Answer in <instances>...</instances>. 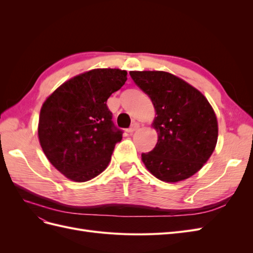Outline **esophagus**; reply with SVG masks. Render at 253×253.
Here are the masks:
<instances>
[{
    "label": "esophagus",
    "mask_w": 253,
    "mask_h": 253,
    "mask_svg": "<svg viewBox=\"0 0 253 253\" xmlns=\"http://www.w3.org/2000/svg\"><path fill=\"white\" fill-rule=\"evenodd\" d=\"M139 126H139V124H138V122H134V124H133V125H132L131 126H129V127H128V129H127V132H128V133H131V134H132V133H134L135 131H137V129H138V128H139Z\"/></svg>",
    "instance_id": "esophagus-1"
}]
</instances>
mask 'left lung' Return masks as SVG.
<instances>
[{"label": "left lung", "instance_id": "left-lung-1", "mask_svg": "<svg viewBox=\"0 0 253 253\" xmlns=\"http://www.w3.org/2000/svg\"><path fill=\"white\" fill-rule=\"evenodd\" d=\"M154 105L158 133L155 148L141 159L156 178L166 182L187 179L202 169L215 149V113L200 90L176 76L158 71L129 72Z\"/></svg>", "mask_w": 253, "mask_h": 253}]
</instances>
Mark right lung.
<instances>
[{"label": "right lung", "mask_w": 253, "mask_h": 253, "mask_svg": "<svg viewBox=\"0 0 253 253\" xmlns=\"http://www.w3.org/2000/svg\"><path fill=\"white\" fill-rule=\"evenodd\" d=\"M126 71L97 68L64 82L42 105L38 136L50 164L83 182L108 167L122 131L106 101L126 81Z\"/></svg>", "instance_id": "add662e5"}]
</instances>
